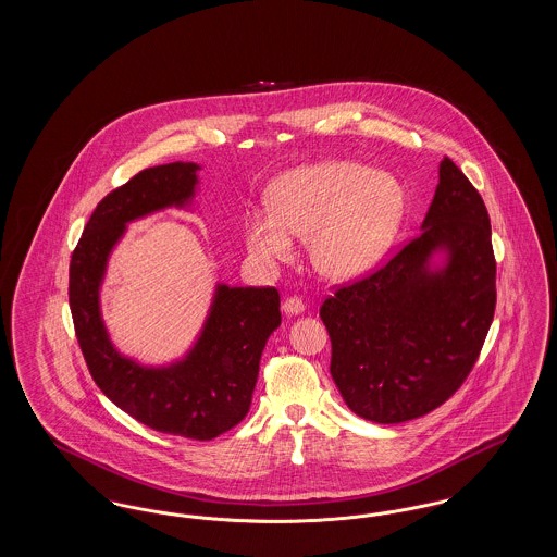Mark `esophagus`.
Returning <instances> with one entry per match:
<instances>
[{"label": "esophagus", "instance_id": "esophagus-1", "mask_svg": "<svg viewBox=\"0 0 557 557\" xmlns=\"http://www.w3.org/2000/svg\"><path fill=\"white\" fill-rule=\"evenodd\" d=\"M282 311L286 315H300L305 311V302L298 298V296H288L284 302H282Z\"/></svg>", "mask_w": 557, "mask_h": 557}]
</instances>
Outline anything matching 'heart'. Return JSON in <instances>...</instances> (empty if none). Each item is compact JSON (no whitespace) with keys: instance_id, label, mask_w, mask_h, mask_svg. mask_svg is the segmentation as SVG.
I'll return each instance as SVG.
<instances>
[{"instance_id":"obj_1","label":"heart","mask_w":557,"mask_h":557,"mask_svg":"<svg viewBox=\"0 0 557 557\" xmlns=\"http://www.w3.org/2000/svg\"><path fill=\"white\" fill-rule=\"evenodd\" d=\"M265 209L248 212L244 232L261 263L288 261L294 236L309 238V257L321 275L348 280L370 269L395 238L405 191L388 173L350 160H323L282 175Z\"/></svg>"}]
</instances>
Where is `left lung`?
Listing matches in <instances>:
<instances>
[{"label": "left lung", "mask_w": 557, "mask_h": 557, "mask_svg": "<svg viewBox=\"0 0 557 557\" xmlns=\"http://www.w3.org/2000/svg\"><path fill=\"white\" fill-rule=\"evenodd\" d=\"M495 275L486 207L445 157L422 232L319 309L332 341L330 373L348 409L400 424L453 397L493 323Z\"/></svg>", "instance_id": "obj_1"}]
</instances>
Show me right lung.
<instances>
[{"instance_id": "right-lung-1", "label": "right lung", "mask_w": 557, "mask_h": 557, "mask_svg": "<svg viewBox=\"0 0 557 557\" xmlns=\"http://www.w3.org/2000/svg\"><path fill=\"white\" fill-rule=\"evenodd\" d=\"M198 171L196 162L160 164L108 194L73 252L69 302L89 373L116 407L164 434L211 441L239 424L250 409L267 338L282 323L277 290L216 284L194 346L159 368L119 352L100 309L108 259L127 225L152 212L189 207Z\"/></svg>"}]
</instances>
